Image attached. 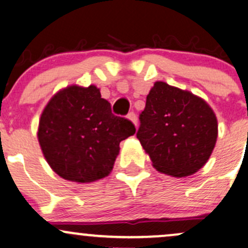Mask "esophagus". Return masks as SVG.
Returning <instances> with one entry per match:
<instances>
[{"label":"esophagus","instance_id":"obj_1","mask_svg":"<svg viewBox=\"0 0 248 248\" xmlns=\"http://www.w3.org/2000/svg\"><path fill=\"white\" fill-rule=\"evenodd\" d=\"M127 119H129V121L137 127V117L134 112H130V113L127 114Z\"/></svg>","mask_w":248,"mask_h":248}]
</instances>
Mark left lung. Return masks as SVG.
I'll list each match as a JSON object with an SVG mask.
<instances>
[{
	"instance_id": "left-lung-1",
	"label": "left lung",
	"mask_w": 248,
	"mask_h": 248,
	"mask_svg": "<svg viewBox=\"0 0 248 248\" xmlns=\"http://www.w3.org/2000/svg\"><path fill=\"white\" fill-rule=\"evenodd\" d=\"M137 139L159 172L193 175L207 163L218 136L215 112L188 90L155 82L140 114Z\"/></svg>"
}]
</instances>
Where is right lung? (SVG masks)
I'll return each instance as SVG.
<instances>
[{
    "mask_svg": "<svg viewBox=\"0 0 248 248\" xmlns=\"http://www.w3.org/2000/svg\"><path fill=\"white\" fill-rule=\"evenodd\" d=\"M112 114L96 85H68L51 96L38 123V142L51 170L63 180L90 183L111 173L119 143L135 134Z\"/></svg>",
    "mask_w": 248,
    "mask_h": 248,
    "instance_id": "right-lung-1",
    "label": "right lung"
}]
</instances>
